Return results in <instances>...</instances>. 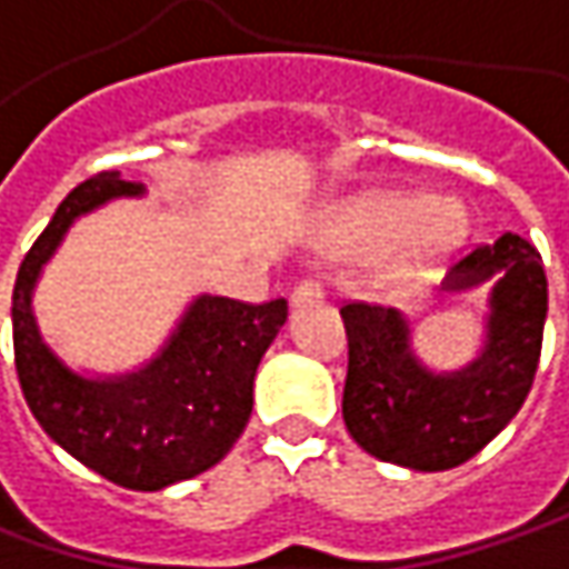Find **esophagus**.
I'll use <instances>...</instances> for the list:
<instances>
[{
	"label": "esophagus",
	"instance_id": "1",
	"mask_svg": "<svg viewBox=\"0 0 569 569\" xmlns=\"http://www.w3.org/2000/svg\"><path fill=\"white\" fill-rule=\"evenodd\" d=\"M323 298V284L320 281H313V278H307V281H300L298 288H295V307H303V303H317V300Z\"/></svg>",
	"mask_w": 569,
	"mask_h": 569
}]
</instances>
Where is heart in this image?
Returning a JSON list of instances; mask_svg holds the SVG:
<instances>
[{
    "label": "heart",
    "mask_w": 569,
    "mask_h": 569,
    "mask_svg": "<svg viewBox=\"0 0 569 569\" xmlns=\"http://www.w3.org/2000/svg\"><path fill=\"white\" fill-rule=\"evenodd\" d=\"M470 230L461 201L426 194H371L336 217L332 246L346 252H378L410 240L412 256H448Z\"/></svg>",
    "instance_id": "obj_1"
}]
</instances>
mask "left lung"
Instances as JSON below:
<instances>
[{"label": "left lung", "mask_w": 569, "mask_h": 569, "mask_svg": "<svg viewBox=\"0 0 569 569\" xmlns=\"http://www.w3.org/2000/svg\"><path fill=\"white\" fill-rule=\"evenodd\" d=\"M483 281H493L483 346L470 365L445 375L416 358L400 310L365 300L339 310L349 336L342 419L368 455L412 470L458 468L522 410L541 358L548 274L531 242L502 233L465 252L441 291Z\"/></svg>", "instance_id": "left-lung-1"}]
</instances>
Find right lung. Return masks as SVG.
Wrapping results in <instances>:
<instances>
[{"label": "right lung", "instance_id": "right-lung-1", "mask_svg": "<svg viewBox=\"0 0 569 569\" xmlns=\"http://www.w3.org/2000/svg\"><path fill=\"white\" fill-rule=\"evenodd\" d=\"M143 188L99 172L72 188L28 249L12 291L14 371L41 429L76 461L128 490H162L213 468L240 439L252 412V381L288 300L242 303L201 295L188 303L169 342L143 368L86 378L43 342L31 295L38 274L76 217Z\"/></svg>", "mask_w": 569, "mask_h": 569}]
</instances>
